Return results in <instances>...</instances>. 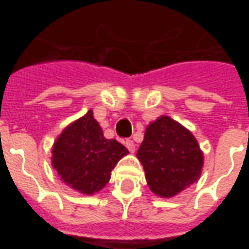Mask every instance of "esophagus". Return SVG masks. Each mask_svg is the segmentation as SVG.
Masks as SVG:
<instances>
[{
    "mask_svg": "<svg viewBox=\"0 0 249 249\" xmlns=\"http://www.w3.org/2000/svg\"><path fill=\"white\" fill-rule=\"evenodd\" d=\"M125 146L128 148V151L130 152V153H135L136 151V145H135V142L132 140H126L125 141Z\"/></svg>",
    "mask_w": 249,
    "mask_h": 249,
    "instance_id": "esophagus-1",
    "label": "esophagus"
}]
</instances>
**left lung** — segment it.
Masks as SVG:
<instances>
[{"label":"left lung","mask_w":249,"mask_h":249,"mask_svg":"<svg viewBox=\"0 0 249 249\" xmlns=\"http://www.w3.org/2000/svg\"><path fill=\"white\" fill-rule=\"evenodd\" d=\"M137 159L151 191L160 197H173L196 183L204 162L195 136L168 116L148 125Z\"/></svg>","instance_id":"8db88e82"}]
</instances>
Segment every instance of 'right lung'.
I'll return each instance as SVG.
<instances>
[{
    "instance_id": "right-lung-1",
    "label": "right lung",
    "mask_w": 249,
    "mask_h": 249,
    "mask_svg": "<svg viewBox=\"0 0 249 249\" xmlns=\"http://www.w3.org/2000/svg\"><path fill=\"white\" fill-rule=\"evenodd\" d=\"M129 152L119 141L104 137L89 110L68 125L52 149V165L66 185L84 195L101 191L120 159Z\"/></svg>"
}]
</instances>
